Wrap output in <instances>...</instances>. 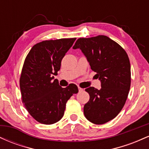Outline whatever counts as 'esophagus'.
I'll list each match as a JSON object with an SVG mask.
<instances>
[{"label": "esophagus", "instance_id": "1", "mask_svg": "<svg viewBox=\"0 0 149 149\" xmlns=\"http://www.w3.org/2000/svg\"><path fill=\"white\" fill-rule=\"evenodd\" d=\"M78 91H79L80 92H83V89L80 88H79V87H78Z\"/></svg>", "mask_w": 149, "mask_h": 149}]
</instances>
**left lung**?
<instances>
[{"instance_id":"left-lung-1","label":"left lung","mask_w":149,"mask_h":149,"mask_svg":"<svg viewBox=\"0 0 149 149\" xmlns=\"http://www.w3.org/2000/svg\"><path fill=\"white\" fill-rule=\"evenodd\" d=\"M73 49L81 50L102 87L85 89L90 100L84 106V115L92 123H106L117 116L127 100L131 83L127 53L106 36L78 38Z\"/></svg>"}]
</instances>
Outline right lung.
Wrapping results in <instances>:
<instances>
[{"instance_id":"obj_1","label":"right lung","mask_w":149,"mask_h":149,"mask_svg":"<svg viewBox=\"0 0 149 149\" xmlns=\"http://www.w3.org/2000/svg\"><path fill=\"white\" fill-rule=\"evenodd\" d=\"M76 39L42 41L33 45L26 57L19 80L22 102L30 115L40 123L51 125L60 120L67 101L78 93L76 85L63 88L54 77Z\"/></svg>"}]
</instances>
